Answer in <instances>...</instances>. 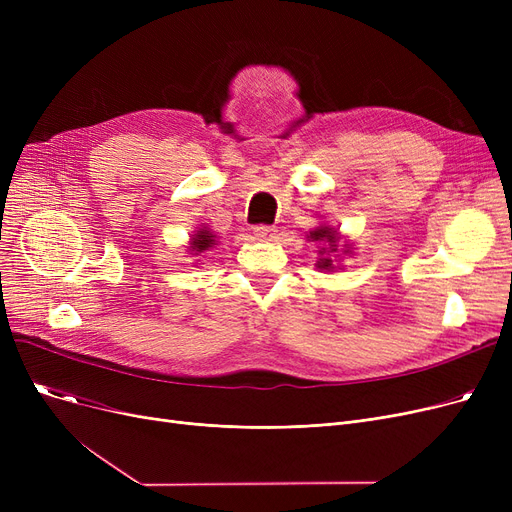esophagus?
<instances>
[{"instance_id":"obj_1","label":"esophagus","mask_w":512,"mask_h":512,"mask_svg":"<svg viewBox=\"0 0 512 512\" xmlns=\"http://www.w3.org/2000/svg\"><path fill=\"white\" fill-rule=\"evenodd\" d=\"M253 234L259 240H272L276 236V228L274 226H255Z\"/></svg>"}]
</instances>
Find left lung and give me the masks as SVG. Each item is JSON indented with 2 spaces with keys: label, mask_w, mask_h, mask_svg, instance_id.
<instances>
[{
  "label": "left lung",
  "mask_w": 512,
  "mask_h": 512,
  "mask_svg": "<svg viewBox=\"0 0 512 512\" xmlns=\"http://www.w3.org/2000/svg\"><path fill=\"white\" fill-rule=\"evenodd\" d=\"M307 238H311L313 242H321V247L319 249V255H321V259L315 263L319 270H334V261H332V253H336L338 251V232L334 230V228H330V226H319V228H315L313 232H309V236ZM342 253H351V247H346L344 245V251Z\"/></svg>",
  "instance_id": "left-lung-1"
}]
</instances>
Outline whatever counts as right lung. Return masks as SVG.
I'll list each match as a JSON object with an SVG mask.
<instances>
[{"label":"right lung","mask_w":512,"mask_h":512,"mask_svg":"<svg viewBox=\"0 0 512 512\" xmlns=\"http://www.w3.org/2000/svg\"><path fill=\"white\" fill-rule=\"evenodd\" d=\"M188 251H191V255H201L205 251H209L213 245H215V234H211L209 228H199L193 236H191V242H188Z\"/></svg>","instance_id":"right-lung-1"}]
</instances>
